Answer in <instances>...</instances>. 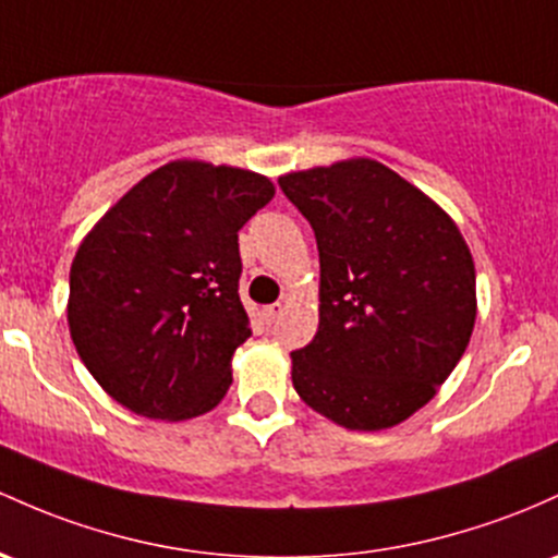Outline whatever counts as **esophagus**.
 <instances>
[{"instance_id": "1", "label": "esophagus", "mask_w": 558, "mask_h": 558, "mask_svg": "<svg viewBox=\"0 0 558 558\" xmlns=\"http://www.w3.org/2000/svg\"><path fill=\"white\" fill-rule=\"evenodd\" d=\"M280 312H283V304H280V302L269 304V307H265V320L267 323H275V320H278Z\"/></svg>"}]
</instances>
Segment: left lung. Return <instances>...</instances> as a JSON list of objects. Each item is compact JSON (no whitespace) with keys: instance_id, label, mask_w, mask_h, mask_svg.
<instances>
[{"instance_id":"1","label":"left lung","mask_w":558,"mask_h":558,"mask_svg":"<svg viewBox=\"0 0 558 558\" xmlns=\"http://www.w3.org/2000/svg\"><path fill=\"white\" fill-rule=\"evenodd\" d=\"M315 230L320 326L291 352L312 410L378 432L424 408L466 352L476 275L456 222L418 187L371 158L278 180Z\"/></svg>"}]
</instances>
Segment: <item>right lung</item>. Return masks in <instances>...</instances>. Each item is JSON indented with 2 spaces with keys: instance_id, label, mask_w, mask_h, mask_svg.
Returning <instances> with one entry per match:
<instances>
[{
  "instance_id": "add662e5",
  "label": "right lung",
  "mask_w": 558,
  "mask_h": 558,
  "mask_svg": "<svg viewBox=\"0 0 558 558\" xmlns=\"http://www.w3.org/2000/svg\"><path fill=\"white\" fill-rule=\"evenodd\" d=\"M272 195L256 171L171 161L89 230L71 265L69 328L116 402L185 421L228 395L230 360L251 336L238 230Z\"/></svg>"
}]
</instances>
